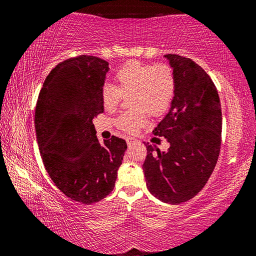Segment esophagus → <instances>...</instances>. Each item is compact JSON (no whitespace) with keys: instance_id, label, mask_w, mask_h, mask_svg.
<instances>
[{"instance_id":"esophagus-1","label":"esophagus","mask_w":256,"mask_h":256,"mask_svg":"<svg viewBox=\"0 0 256 256\" xmlns=\"http://www.w3.org/2000/svg\"><path fill=\"white\" fill-rule=\"evenodd\" d=\"M136 138H131V136H128V138H126V144H128V146L134 144H136Z\"/></svg>"}]
</instances>
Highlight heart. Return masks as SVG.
<instances>
[{
  "label": "heart",
  "mask_w": 256,
  "mask_h": 256,
  "mask_svg": "<svg viewBox=\"0 0 256 256\" xmlns=\"http://www.w3.org/2000/svg\"><path fill=\"white\" fill-rule=\"evenodd\" d=\"M118 88L107 84L102 88V106L108 112L118 108L120 97L133 94L130 100L132 108H142L150 115H158L166 110L175 90V74L168 64H142L130 62L116 72ZM146 122L144 110L123 112L116 124L124 131L133 133Z\"/></svg>",
  "instance_id": "obj_1"
}]
</instances>
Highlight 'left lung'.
I'll return each instance as SVG.
<instances>
[{
    "label": "left lung",
    "instance_id": "obj_1",
    "mask_svg": "<svg viewBox=\"0 0 256 256\" xmlns=\"http://www.w3.org/2000/svg\"><path fill=\"white\" fill-rule=\"evenodd\" d=\"M164 58L174 70L175 90L170 110L154 133L166 138L170 148L162 152L156 144H144L148 152L142 168L154 198L180 204L196 196L214 170L222 144V105L214 84L198 64L176 54Z\"/></svg>",
    "mask_w": 256,
    "mask_h": 256
}]
</instances>
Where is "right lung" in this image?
<instances>
[{
    "mask_svg": "<svg viewBox=\"0 0 256 256\" xmlns=\"http://www.w3.org/2000/svg\"><path fill=\"white\" fill-rule=\"evenodd\" d=\"M105 60L80 55L58 63L44 81L34 112L38 148L53 183L68 198L90 204L115 186L128 146L98 141L92 123L104 112Z\"/></svg>",
    "mask_w": 256,
    "mask_h": 256,
    "instance_id": "right-lung-1",
    "label": "right lung"
}]
</instances>
